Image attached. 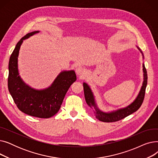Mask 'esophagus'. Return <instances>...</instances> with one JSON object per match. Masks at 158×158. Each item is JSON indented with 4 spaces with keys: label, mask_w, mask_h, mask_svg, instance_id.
Listing matches in <instances>:
<instances>
[{
    "label": "esophagus",
    "mask_w": 158,
    "mask_h": 158,
    "mask_svg": "<svg viewBox=\"0 0 158 158\" xmlns=\"http://www.w3.org/2000/svg\"><path fill=\"white\" fill-rule=\"evenodd\" d=\"M76 72L77 75H78V76H85V69L81 66L77 67Z\"/></svg>",
    "instance_id": "esophagus-1"
}]
</instances>
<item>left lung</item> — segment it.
Returning <instances> with one entry per match:
<instances>
[{"label": "left lung", "instance_id": "obj_1", "mask_svg": "<svg viewBox=\"0 0 158 158\" xmlns=\"http://www.w3.org/2000/svg\"><path fill=\"white\" fill-rule=\"evenodd\" d=\"M136 47L140 51V52L142 53L143 59H144V56L142 51H141V49L138 46H136ZM143 81L142 83V86L141 87L137 97L134 100V101L131 102L128 106H127L126 107H122V108H120L117 110L111 111L110 112H104L98 108L92 89H91V88L87 83L83 82L84 94L86 102L91 108L93 109L95 117L98 120L104 122H117L126 118L127 116L136 111L139 108L143 101L145 94V89L147 85V73L144 63H143Z\"/></svg>", "mask_w": 158, "mask_h": 158}]
</instances>
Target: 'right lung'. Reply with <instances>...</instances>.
I'll use <instances>...</instances> for the list:
<instances>
[{
	"label": "right lung",
	"mask_w": 158,
	"mask_h": 158,
	"mask_svg": "<svg viewBox=\"0 0 158 158\" xmlns=\"http://www.w3.org/2000/svg\"><path fill=\"white\" fill-rule=\"evenodd\" d=\"M36 31L28 33L16 45L9 61L7 86L9 92L18 108L32 117L48 118L60 110L64 97L70 86L76 81L75 71H61L48 87L36 89L25 82L19 76L18 58L23 41L37 34Z\"/></svg>",
	"instance_id": "add662e5"
}]
</instances>
